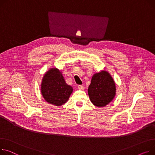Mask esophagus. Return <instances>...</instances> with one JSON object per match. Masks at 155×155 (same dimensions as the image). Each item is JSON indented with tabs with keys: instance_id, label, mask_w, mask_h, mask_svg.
Masks as SVG:
<instances>
[{
	"instance_id": "34e87169",
	"label": "esophagus",
	"mask_w": 155,
	"mask_h": 155,
	"mask_svg": "<svg viewBox=\"0 0 155 155\" xmlns=\"http://www.w3.org/2000/svg\"><path fill=\"white\" fill-rule=\"evenodd\" d=\"M78 88L79 89V90H84V87L83 86V85H78Z\"/></svg>"
}]
</instances>
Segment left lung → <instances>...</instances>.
<instances>
[{"instance_id":"8db88e82","label":"left lung","mask_w":155,"mask_h":155,"mask_svg":"<svg viewBox=\"0 0 155 155\" xmlns=\"http://www.w3.org/2000/svg\"><path fill=\"white\" fill-rule=\"evenodd\" d=\"M115 82L107 71H102L93 76L88 93L92 104L97 107H105L115 95Z\"/></svg>"}]
</instances>
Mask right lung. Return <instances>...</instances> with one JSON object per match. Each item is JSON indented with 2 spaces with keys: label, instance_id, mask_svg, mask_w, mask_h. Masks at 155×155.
<instances>
[{
  "label": "right lung",
  "instance_id": "obj_1",
  "mask_svg": "<svg viewBox=\"0 0 155 155\" xmlns=\"http://www.w3.org/2000/svg\"><path fill=\"white\" fill-rule=\"evenodd\" d=\"M41 91L44 98L49 104L60 106L68 101L73 88L66 84L58 69L51 68L43 77Z\"/></svg>",
  "mask_w": 155,
  "mask_h": 155
}]
</instances>
